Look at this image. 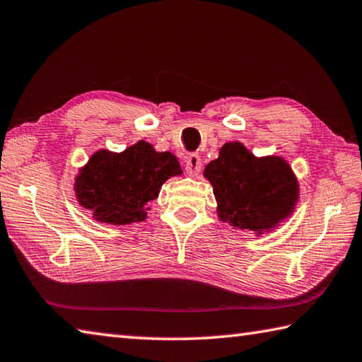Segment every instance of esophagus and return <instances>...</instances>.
<instances>
[{
	"label": "esophagus",
	"instance_id": "1",
	"mask_svg": "<svg viewBox=\"0 0 362 362\" xmlns=\"http://www.w3.org/2000/svg\"><path fill=\"white\" fill-rule=\"evenodd\" d=\"M185 168L189 174H198L201 170V156L198 153H192L187 156Z\"/></svg>",
	"mask_w": 362,
	"mask_h": 362
}]
</instances>
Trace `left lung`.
I'll return each instance as SVG.
<instances>
[{
  "label": "left lung",
  "mask_w": 362,
  "mask_h": 362,
  "mask_svg": "<svg viewBox=\"0 0 362 362\" xmlns=\"http://www.w3.org/2000/svg\"><path fill=\"white\" fill-rule=\"evenodd\" d=\"M204 175L214 187L221 221L258 234L290 216L299 196L298 180L280 156L256 158L240 142H228Z\"/></svg>",
  "instance_id": "8db88e82"
}]
</instances>
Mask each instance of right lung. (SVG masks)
<instances>
[{"label":"right lung","instance_id":"obj_1","mask_svg":"<svg viewBox=\"0 0 362 362\" xmlns=\"http://www.w3.org/2000/svg\"><path fill=\"white\" fill-rule=\"evenodd\" d=\"M182 174L170 152H155L139 141L122 153L100 150L76 177L81 206L93 210L96 220L128 225L146 220L147 204L158 198L163 183Z\"/></svg>","mask_w":362,"mask_h":362}]
</instances>
